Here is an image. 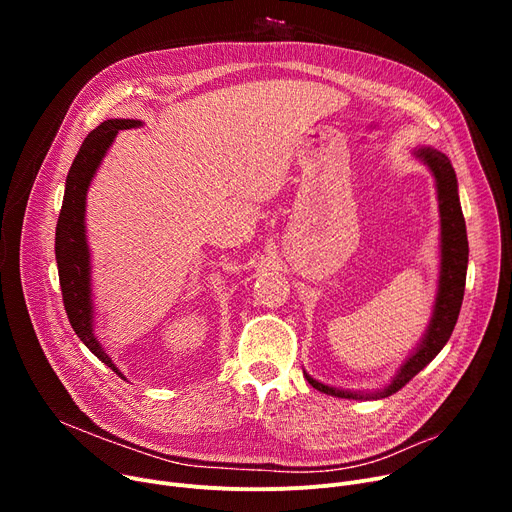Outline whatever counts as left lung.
I'll return each mask as SVG.
<instances>
[{
	"mask_svg": "<svg viewBox=\"0 0 512 512\" xmlns=\"http://www.w3.org/2000/svg\"><path fill=\"white\" fill-rule=\"evenodd\" d=\"M413 155L421 161L427 170L432 172L436 180V193H438V209H440V274H438V290L432 319L425 328L419 344L413 348L411 355L405 359L394 373V378L378 390H348L336 388L330 384L319 382L303 369L307 382L324 394L348 400H380L394 392H398L409 380L436 359L448 342L456 319H459L463 294H465V280H467V263H469V242H467V228L459 199V180H456L454 168L450 159L434 149V147H419L413 149Z\"/></svg>",
	"mask_w": 512,
	"mask_h": 512,
	"instance_id": "left-lung-1",
	"label": "left lung"
}]
</instances>
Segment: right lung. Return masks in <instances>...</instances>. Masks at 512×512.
<instances>
[{
	"label": "right lung",
	"instance_id": "1",
	"mask_svg": "<svg viewBox=\"0 0 512 512\" xmlns=\"http://www.w3.org/2000/svg\"><path fill=\"white\" fill-rule=\"evenodd\" d=\"M139 126H143L141 120L112 118L87 134V139L80 145L70 166L60 220L56 226V261L70 326L89 351L101 363L116 371L120 378H124V373L116 367L112 357L105 353V348L95 334L93 263L87 238V193L105 153L110 151L112 143L116 141V134L120 130Z\"/></svg>",
	"mask_w": 512,
	"mask_h": 512
}]
</instances>
